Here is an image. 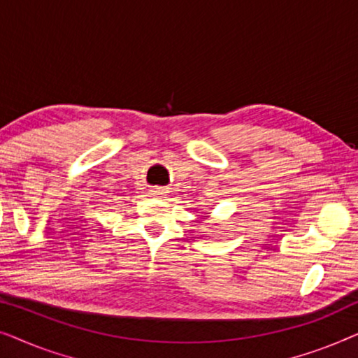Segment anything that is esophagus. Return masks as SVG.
<instances>
[{
	"instance_id": "obj_1",
	"label": "esophagus",
	"mask_w": 358,
	"mask_h": 358,
	"mask_svg": "<svg viewBox=\"0 0 358 358\" xmlns=\"http://www.w3.org/2000/svg\"><path fill=\"white\" fill-rule=\"evenodd\" d=\"M153 194H156V195H161V194H163V192H161L159 189H156V190H153Z\"/></svg>"
}]
</instances>
